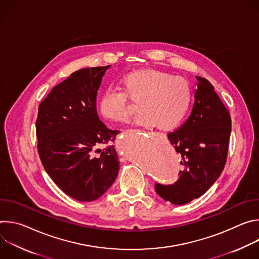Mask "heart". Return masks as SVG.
<instances>
[{
  "label": "heart",
  "mask_w": 259,
  "mask_h": 259,
  "mask_svg": "<svg viewBox=\"0 0 259 259\" xmlns=\"http://www.w3.org/2000/svg\"><path fill=\"white\" fill-rule=\"evenodd\" d=\"M122 89L110 87L101 94L98 108L104 119L126 122L132 113L130 98L138 102L140 110L135 124L171 130L182 122L193 100V88L187 79L153 68L127 73L122 79Z\"/></svg>",
  "instance_id": "obj_1"
}]
</instances>
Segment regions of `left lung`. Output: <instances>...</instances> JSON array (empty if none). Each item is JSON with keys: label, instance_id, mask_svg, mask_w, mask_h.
I'll return each instance as SVG.
<instances>
[{"label": "left lung", "instance_id": "left-lung-1", "mask_svg": "<svg viewBox=\"0 0 259 259\" xmlns=\"http://www.w3.org/2000/svg\"><path fill=\"white\" fill-rule=\"evenodd\" d=\"M197 80L191 116L168 134L183 170L171 186H155L157 194L174 205H184L205 194L223 172L228 156L230 114L214 87L204 78Z\"/></svg>", "mask_w": 259, "mask_h": 259}]
</instances>
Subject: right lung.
Segmentation results:
<instances>
[{"label": "right lung", "mask_w": 259, "mask_h": 259, "mask_svg": "<svg viewBox=\"0 0 259 259\" xmlns=\"http://www.w3.org/2000/svg\"><path fill=\"white\" fill-rule=\"evenodd\" d=\"M110 65L82 68L55 86L40 103L35 123L42 164L67 196L80 202L100 198L119 173L114 141L118 131L99 121L96 96Z\"/></svg>", "instance_id": "add662e5"}]
</instances>
